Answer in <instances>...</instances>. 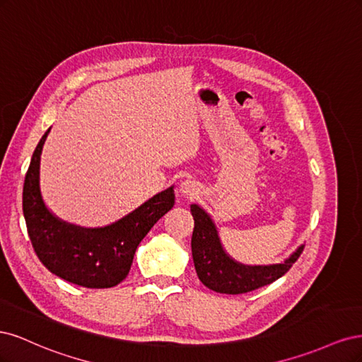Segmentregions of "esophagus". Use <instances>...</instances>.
Instances as JSON below:
<instances>
[{
  "mask_svg": "<svg viewBox=\"0 0 362 362\" xmlns=\"http://www.w3.org/2000/svg\"><path fill=\"white\" fill-rule=\"evenodd\" d=\"M178 190H180V193H181L182 196H185V198H193V196H196V194L199 193L198 184H196L194 181H192V180L182 181V182L180 184Z\"/></svg>",
  "mask_w": 362,
  "mask_h": 362,
  "instance_id": "obj_1",
  "label": "esophagus"
}]
</instances>
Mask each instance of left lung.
<instances>
[{"label":"left lung","mask_w":362,"mask_h":362,"mask_svg":"<svg viewBox=\"0 0 362 362\" xmlns=\"http://www.w3.org/2000/svg\"><path fill=\"white\" fill-rule=\"evenodd\" d=\"M190 211L194 218L192 235L194 269L204 286L217 293L243 294L269 286L286 275L296 259L300 257L305 246L300 245L279 264L246 266L226 254L213 218L204 208L198 204H192Z\"/></svg>","instance_id":"left-lung-1"}]
</instances>
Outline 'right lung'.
Masks as SVG:
<instances>
[{"mask_svg": "<svg viewBox=\"0 0 362 362\" xmlns=\"http://www.w3.org/2000/svg\"><path fill=\"white\" fill-rule=\"evenodd\" d=\"M49 131L33 152L24 182L23 208L31 245L56 276L86 288L115 287L127 278L139 243L172 210L173 185L107 226L64 222L45 205L40 192V156Z\"/></svg>", "mask_w": 362, "mask_h": 362, "instance_id": "obj_1", "label": "right lung"}]
</instances>
